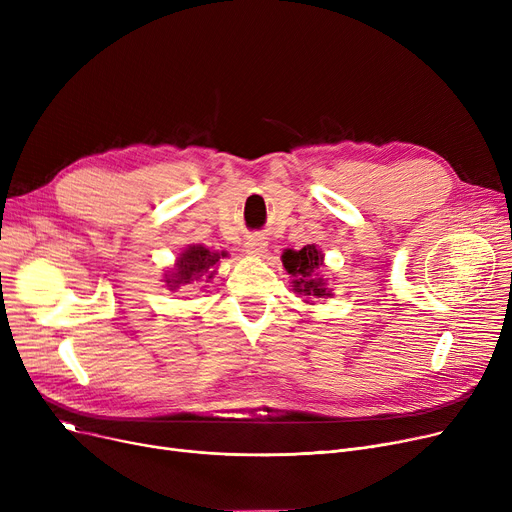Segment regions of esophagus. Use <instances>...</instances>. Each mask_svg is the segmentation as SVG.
<instances>
[{
  "mask_svg": "<svg viewBox=\"0 0 512 512\" xmlns=\"http://www.w3.org/2000/svg\"><path fill=\"white\" fill-rule=\"evenodd\" d=\"M267 251V242L261 236H253L247 240V253L253 257H261Z\"/></svg>",
  "mask_w": 512,
  "mask_h": 512,
  "instance_id": "34e87169",
  "label": "esophagus"
}]
</instances>
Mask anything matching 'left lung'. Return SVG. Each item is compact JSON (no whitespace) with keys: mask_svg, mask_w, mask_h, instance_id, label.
<instances>
[{"mask_svg":"<svg viewBox=\"0 0 512 512\" xmlns=\"http://www.w3.org/2000/svg\"><path fill=\"white\" fill-rule=\"evenodd\" d=\"M282 265L292 278V292L301 294L303 303L315 305L317 301H326L334 297L328 278L324 276V253L315 245H307L301 251L286 249L282 253Z\"/></svg>","mask_w":512,"mask_h":512,"instance_id":"obj_1","label":"left lung"}]
</instances>
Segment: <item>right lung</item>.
Listing matches in <instances>:
<instances>
[{"mask_svg":"<svg viewBox=\"0 0 512 512\" xmlns=\"http://www.w3.org/2000/svg\"><path fill=\"white\" fill-rule=\"evenodd\" d=\"M228 257L226 251H211L205 245H188L176 257L174 265L168 267L164 282L168 290L178 292L180 288H207V284L218 274V263Z\"/></svg>","mask_w":512,"mask_h":512,"instance_id":"1","label":"right lung"}]
</instances>
